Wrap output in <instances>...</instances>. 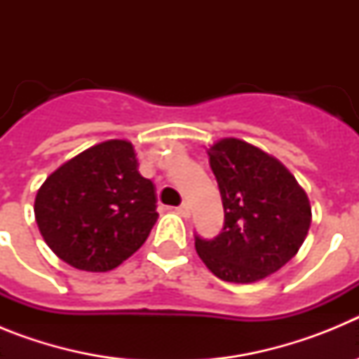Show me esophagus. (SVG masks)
<instances>
[{
    "label": "esophagus",
    "instance_id": "1",
    "mask_svg": "<svg viewBox=\"0 0 359 359\" xmlns=\"http://www.w3.org/2000/svg\"><path fill=\"white\" fill-rule=\"evenodd\" d=\"M176 212L180 215H182V217H190V207H189V203H182V205H180V207L176 208Z\"/></svg>",
    "mask_w": 359,
    "mask_h": 359
}]
</instances>
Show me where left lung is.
<instances>
[{"label":"left lung","mask_w":359,"mask_h":359,"mask_svg":"<svg viewBox=\"0 0 359 359\" xmlns=\"http://www.w3.org/2000/svg\"><path fill=\"white\" fill-rule=\"evenodd\" d=\"M223 199L224 224L196 250L215 277L250 284L297 255L311 226V205L293 174L268 152L237 138L208 149Z\"/></svg>","instance_id":"left-lung-1"}]
</instances>
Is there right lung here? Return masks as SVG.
Instances as JSON below:
<instances>
[{
  "label": "right lung",
  "mask_w": 359,
  "mask_h": 359,
  "mask_svg": "<svg viewBox=\"0 0 359 359\" xmlns=\"http://www.w3.org/2000/svg\"><path fill=\"white\" fill-rule=\"evenodd\" d=\"M34 212L59 259L84 271H109L151 233L156 189L138 172L131 142L107 140L50 174L37 190Z\"/></svg>",
  "instance_id": "1"
}]
</instances>
